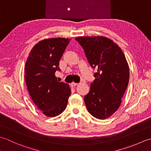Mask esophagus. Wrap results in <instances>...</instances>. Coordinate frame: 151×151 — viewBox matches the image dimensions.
<instances>
[{
    "label": "esophagus",
    "instance_id": "1",
    "mask_svg": "<svg viewBox=\"0 0 151 151\" xmlns=\"http://www.w3.org/2000/svg\"><path fill=\"white\" fill-rule=\"evenodd\" d=\"M77 85H78V83H75V82H72L71 84H70V86H71V87H75V86Z\"/></svg>",
    "mask_w": 151,
    "mask_h": 151
}]
</instances>
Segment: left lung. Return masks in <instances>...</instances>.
<instances>
[{
    "mask_svg": "<svg viewBox=\"0 0 151 151\" xmlns=\"http://www.w3.org/2000/svg\"><path fill=\"white\" fill-rule=\"evenodd\" d=\"M92 68L97 69L90 91L84 97L89 113L99 119L113 115L119 108L129 81V67L121 48L106 37L75 38Z\"/></svg>",
    "mask_w": 151,
    "mask_h": 151,
    "instance_id": "obj_1",
    "label": "left lung"
}]
</instances>
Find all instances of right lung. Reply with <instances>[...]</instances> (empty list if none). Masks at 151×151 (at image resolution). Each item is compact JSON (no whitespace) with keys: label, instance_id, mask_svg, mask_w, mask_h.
<instances>
[{"label":"right lung","instance_id":"add662e5","mask_svg":"<svg viewBox=\"0 0 151 151\" xmlns=\"http://www.w3.org/2000/svg\"><path fill=\"white\" fill-rule=\"evenodd\" d=\"M68 38H50L38 42L25 64V82L34 103L48 117L62 114L71 93L69 85L57 81L59 62L70 41Z\"/></svg>","mask_w":151,"mask_h":151}]
</instances>
